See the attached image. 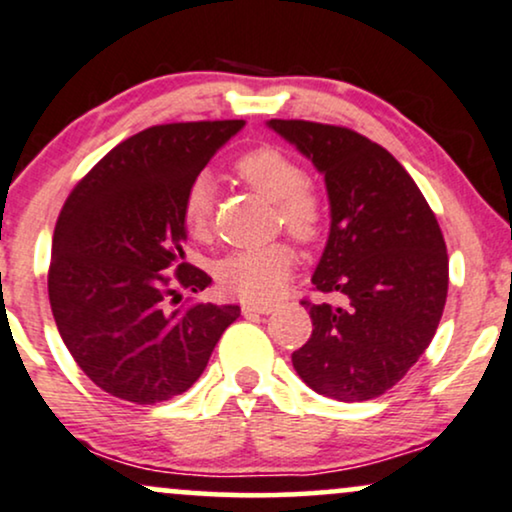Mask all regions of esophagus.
Wrapping results in <instances>:
<instances>
[{"instance_id": "esophagus-1", "label": "esophagus", "mask_w": 512, "mask_h": 512, "mask_svg": "<svg viewBox=\"0 0 512 512\" xmlns=\"http://www.w3.org/2000/svg\"><path fill=\"white\" fill-rule=\"evenodd\" d=\"M272 310H274V305H269V303H243V305H240V312H243L245 317L269 315Z\"/></svg>"}]
</instances>
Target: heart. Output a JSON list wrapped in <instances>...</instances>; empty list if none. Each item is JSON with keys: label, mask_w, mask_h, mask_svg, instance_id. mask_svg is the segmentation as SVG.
<instances>
[{"label": "heart", "mask_w": 512, "mask_h": 512, "mask_svg": "<svg viewBox=\"0 0 512 512\" xmlns=\"http://www.w3.org/2000/svg\"><path fill=\"white\" fill-rule=\"evenodd\" d=\"M236 176L245 186L276 202L283 229L300 243H312L324 229V202L307 186L310 176L298 159L279 147H257L238 159ZM214 186L200 174L183 195V226L193 238H205L212 229ZM295 255L286 243L243 248L221 257L214 267L219 288L243 300H272L291 279Z\"/></svg>", "instance_id": "1"}]
</instances>
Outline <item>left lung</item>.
<instances>
[{
    "label": "left lung",
    "mask_w": 512,
    "mask_h": 512,
    "mask_svg": "<svg viewBox=\"0 0 512 512\" xmlns=\"http://www.w3.org/2000/svg\"><path fill=\"white\" fill-rule=\"evenodd\" d=\"M324 174L331 229L312 283L343 305L310 303L312 336L293 353L322 396L360 403L398 384L439 329L448 255L432 207L389 150L343 126L267 123Z\"/></svg>",
    "instance_id": "8db88e82"
}]
</instances>
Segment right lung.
<instances>
[{
    "label": "right lung",
    "mask_w": 512,
    "mask_h": 512,
    "mask_svg": "<svg viewBox=\"0 0 512 512\" xmlns=\"http://www.w3.org/2000/svg\"><path fill=\"white\" fill-rule=\"evenodd\" d=\"M243 123L145 128L66 197L52 238L49 305L73 360L109 396L138 405L181 396L240 315L238 305L212 303L169 312L166 298L212 283L183 262L181 205L190 181Z\"/></svg>",
    "instance_id": "obj_1"
}]
</instances>
